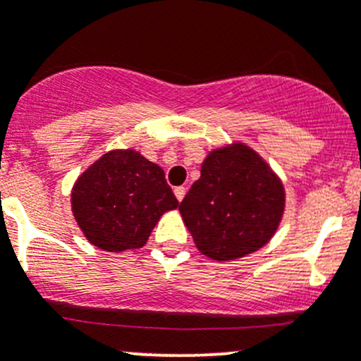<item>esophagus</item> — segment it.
Masks as SVG:
<instances>
[{"label":"esophagus","instance_id":"obj_1","mask_svg":"<svg viewBox=\"0 0 361 361\" xmlns=\"http://www.w3.org/2000/svg\"><path fill=\"white\" fill-rule=\"evenodd\" d=\"M185 194H187V188H185V187H176V188H174V195H176V199L180 202L183 201Z\"/></svg>","mask_w":361,"mask_h":361}]
</instances>
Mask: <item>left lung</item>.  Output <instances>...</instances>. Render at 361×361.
<instances>
[{
    "instance_id": "left-lung-1",
    "label": "left lung",
    "mask_w": 361,
    "mask_h": 361,
    "mask_svg": "<svg viewBox=\"0 0 361 361\" xmlns=\"http://www.w3.org/2000/svg\"><path fill=\"white\" fill-rule=\"evenodd\" d=\"M285 211V187L253 148L209 152L180 204L195 246L216 262L246 257L271 241Z\"/></svg>"
}]
</instances>
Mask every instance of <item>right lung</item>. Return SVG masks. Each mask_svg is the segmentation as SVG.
I'll return each instance as SVG.
<instances>
[{
    "label": "right lung",
    "instance_id": "1",
    "mask_svg": "<svg viewBox=\"0 0 361 361\" xmlns=\"http://www.w3.org/2000/svg\"><path fill=\"white\" fill-rule=\"evenodd\" d=\"M178 199L162 167L136 150H111L75 181L71 211L90 245L111 253L147 245Z\"/></svg>",
    "mask_w": 361,
    "mask_h": 361
}]
</instances>
